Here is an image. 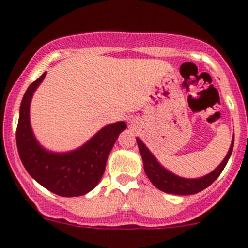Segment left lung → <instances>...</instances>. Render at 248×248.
Returning <instances> with one entry per match:
<instances>
[{"label":"left lung","instance_id":"8db88e82","mask_svg":"<svg viewBox=\"0 0 248 248\" xmlns=\"http://www.w3.org/2000/svg\"><path fill=\"white\" fill-rule=\"evenodd\" d=\"M137 143L139 146L140 154L143 157L144 170L153 185L157 187L159 190L168 194H175V195H194L198 192L202 191L207 186L211 185L222 172V170L226 166L227 161H229L230 156L232 154V149H233V139H232L231 146L229 149L226 157L222 160V163L215 169L214 171L210 172L209 175H205L199 179H184V177L176 176L175 174L166 170L165 168L160 165L157 163V160L155 156L151 154L149 149L144 145V143L139 138H137Z\"/></svg>","mask_w":248,"mask_h":248}]
</instances>
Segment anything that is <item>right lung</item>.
<instances>
[{"label":"right lung","instance_id":"add662e5","mask_svg":"<svg viewBox=\"0 0 248 248\" xmlns=\"http://www.w3.org/2000/svg\"><path fill=\"white\" fill-rule=\"evenodd\" d=\"M46 72L26 91L19 108L16 141L21 161L28 174L53 194L73 198L93 190L102 179L111 148L126 124L118 122L107 125L89 141L69 153H52L39 145L30 123V104Z\"/></svg>","mask_w":248,"mask_h":248}]
</instances>
